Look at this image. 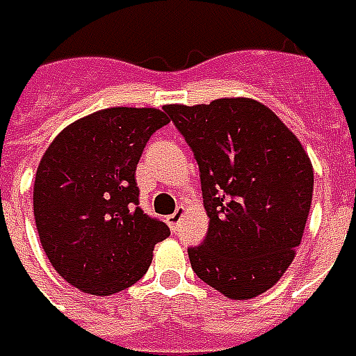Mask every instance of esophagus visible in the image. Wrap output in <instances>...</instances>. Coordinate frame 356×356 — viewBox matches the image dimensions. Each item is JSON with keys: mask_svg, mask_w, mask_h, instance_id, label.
I'll return each instance as SVG.
<instances>
[{"mask_svg": "<svg viewBox=\"0 0 356 356\" xmlns=\"http://www.w3.org/2000/svg\"><path fill=\"white\" fill-rule=\"evenodd\" d=\"M184 214H186V207H178V209H176V213L166 216V224H168V228H170V230L172 232L178 230V226H180V220L184 218Z\"/></svg>", "mask_w": 356, "mask_h": 356, "instance_id": "esophagus-1", "label": "esophagus"}]
</instances>
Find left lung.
<instances>
[{
    "instance_id": "8db88e82",
    "label": "left lung",
    "mask_w": 356,
    "mask_h": 356,
    "mask_svg": "<svg viewBox=\"0 0 356 356\" xmlns=\"http://www.w3.org/2000/svg\"><path fill=\"white\" fill-rule=\"evenodd\" d=\"M193 149L209 230L188 249L193 272L228 299L247 301L286 274L301 243L314 172L299 138L251 97L165 105Z\"/></svg>"
}]
</instances>
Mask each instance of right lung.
Instances as JSON below:
<instances>
[{
	"label": "right lung",
	"mask_w": 356,
	"mask_h": 356,
	"mask_svg": "<svg viewBox=\"0 0 356 356\" xmlns=\"http://www.w3.org/2000/svg\"><path fill=\"white\" fill-rule=\"evenodd\" d=\"M170 122L155 107H109L63 128L34 180V218L59 276L80 291L113 295L149 268L170 236L138 207L136 166L151 134Z\"/></svg>",
	"instance_id": "add662e5"
}]
</instances>
